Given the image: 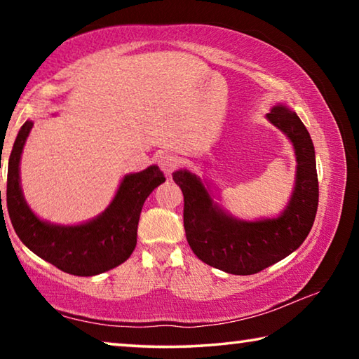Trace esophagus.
Masks as SVG:
<instances>
[{
	"instance_id": "1",
	"label": "esophagus",
	"mask_w": 359,
	"mask_h": 359,
	"mask_svg": "<svg viewBox=\"0 0 359 359\" xmlns=\"http://www.w3.org/2000/svg\"><path fill=\"white\" fill-rule=\"evenodd\" d=\"M156 165L160 166V169L165 174H171L175 169V166H177V158H175L172 154L165 151V154H160L156 156Z\"/></svg>"
}]
</instances>
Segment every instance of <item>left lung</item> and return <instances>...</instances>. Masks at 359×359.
I'll return each instance as SVG.
<instances>
[{"label":"left lung","instance_id":"obj_1","mask_svg":"<svg viewBox=\"0 0 359 359\" xmlns=\"http://www.w3.org/2000/svg\"><path fill=\"white\" fill-rule=\"evenodd\" d=\"M271 123L290 137L296 150V187L278 218L238 222L212 203L205 187L187 171L172 174L184 193L187 241L205 264L234 276H250L288 257L299 247L318 209V177L315 149L301 118L288 107L276 106L267 114Z\"/></svg>","mask_w":359,"mask_h":359}]
</instances>
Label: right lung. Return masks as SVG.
Segmentation results:
<instances>
[{"mask_svg":"<svg viewBox=\"0 0 359 359\" xmlns=\"http://www.w3.org/2000/svg\"><path fill=\"white\" fill-rule=\"evenodd\" d=\"M32 128L33 121L23 123L8 163L6 203L17 236L39 258L68 274L90 277L114 269L128 259L135 250L142 205L166 177L158 166L126 175L112 204L102 215L85 224L57 226L41 222L23 199L19 179L20 155Z\"/></svg>","mask_w":359,"mask_h":359,"instance_id":"1","label":"right lung"}]
</instances>
